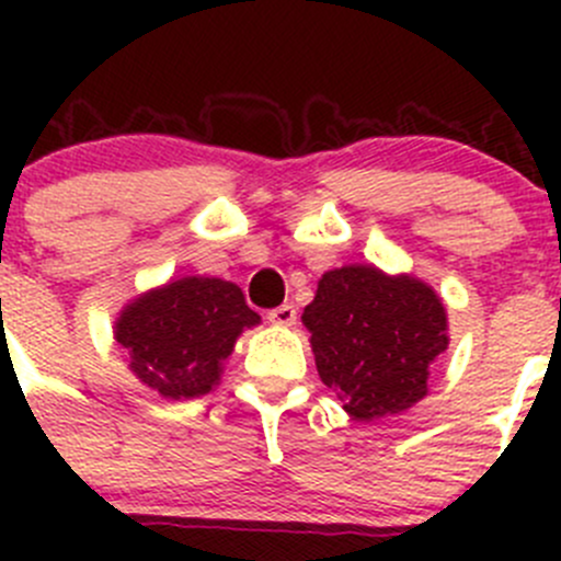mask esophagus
<instances>
[{
    "label": "esophagus",
    "mask_w": 561,
    "mask_h": 561,
    "mask_svg": "<svg viewBox=\"0 0 561 561\" xmlns=\"http://www.w3.org/2000/svg\"><path fill=\"white\" fill-rule=\"evenodd\" d=\"M268 322H274V325H296V307L293 304H282V307L271 309L268 312Z\"/></svg>",
    "instance_id": "1"
}]
</instances>
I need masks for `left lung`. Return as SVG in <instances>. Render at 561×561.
<instances>
[{
    "mask_svg": "<svg viewBox=\"0 0 561 561\" xmlns=\"http://www.w3.org/2000/svg\"><path fill=\"white\" fill-rule=\"evenodd\" d=\"M301 322L317 375L355 421L399 415L428 396L448 350V312L432 285L371 263L325 271Z\"/></svg>",
    "mask_w": 561,
    "mask_h": 561,
    "instance_id": "1",
    "label": "left lung"
}]
</instances>
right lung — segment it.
Returning a JSON list of instances; mask_svg holds the SVG:
<instances>
[{
    "label": "right lung",
    "instance_id": "add662e5",
    "mask_svg": "<svg viewBox=\"0 0 561 561\" xmlns=\"http://www.w3.org/2000/svg\"><path fill=\"white\" fill-rule=\"evenodd\" d=\"M260 314L233 282L217 276H181L124 304L113 336L127 350V369L160 393L181 401L211 393L225 360Z\"/></svg>",
    "mask_w": 561,
    "mask_h": 561
}]
</instances>
